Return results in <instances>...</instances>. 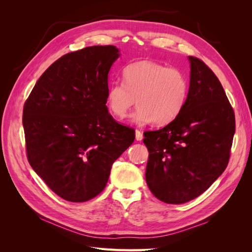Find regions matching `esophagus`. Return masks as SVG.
Segmentation results:
<instances>
[{
  "instance_id": "1",
  "label": "esophagus",
  "mask_w": 252,
  "mask_h": 252,
  "mask_svg": "<svg viewBox=\"0 0 252 252\" xmlns=\"http://www.w3.org/2000/svg\"><path fill=\"white\" fill-rule=\"evenodd\" d=\"M135 140L136 141L143 140V132L141 130H135Z\"/></svg>"
}]
</instances>
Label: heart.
I'll return each mask as SVG.
<instances>
[{"label": "heart", "mask_w": 252, "mask_h": 252, "mask_svg": "<svg viewBox=\"0 0 252 252\" xmlns=\"http://www.w3.org/2000/svg\"><path fill=\"white\" fill-rule=\"evenodd\" d=\"M123 83H113L106 93V104L114 117H127L135 105L132 120L138 124L154 122L163 126L177 118L188 96V80L179 68L154 61H140L126 66Z\"/></svg>", "instance_id": "b5f03b06"}]
</instances>
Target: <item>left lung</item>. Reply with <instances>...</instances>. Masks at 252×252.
<instances>
[{"label": "left lung", "instance_id": "8db88e82", "mask_svg": "<svg viewBox=\"0 0 252 252\" xmlns=\"http://www.w3.org/2000/svg\"><path fill=\"white\" fill-rule=\"evenodd\" d=\"M189 61L182 111L164 128L144 132L147 185L167 204L189 202L211 186L229 162L235 131L234 111L217 75L202 60Z\"/></svg>", "mask_w": 252, "mask_h": 252}]
</instances>
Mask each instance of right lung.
Returning <instances> with one entry per match:
<instances>
[{"instance_id":"add662e5","label":"right lung","mask_w":252,"mask_h":252,"mask_svg":"<svg viewBox=\"0 0 252 252\" xmlns=\"http://www.w3.org/2000/svg\"><path fill=\"white\" fill-rule=\"evenodd\" d=\"M112 45L69 52L37 80L23 108L30 166L62 199L86 202L107 184L113 162L130 146L133 128L106 106Z\"/></svg>"}]
</instances>
